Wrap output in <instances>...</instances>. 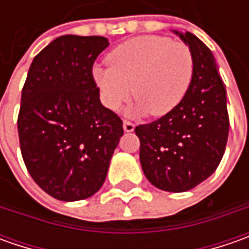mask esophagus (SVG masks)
<instances>
[{"label":"esophagus","mask_w":249,"mask_h":249,"mask_svg":"<svg viewBox=\"0 0 249 249\" xmlns=\"http://www.w3.org/2000/svg\"><path fill=\"white\" fill-rule=\"evenodd\" d=\"M123 130H124L126 133H131V131L134 130V124H133L131 122L124 120V122H123Z\"/></svg>","instance_id":"34e87169"}]
</instances>
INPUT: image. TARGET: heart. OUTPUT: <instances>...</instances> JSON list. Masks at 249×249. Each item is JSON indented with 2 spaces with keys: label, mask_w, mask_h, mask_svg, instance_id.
I'll return each instance as SVG.
<instances>
[{
  "label": "heart",
  "mask_w": 249,
  "mask_h": 249,
  "mask_svg": "<svg viewBox=\"0 0 249 249\" xmlns=\"http://www.w3.org/2000/svg\"><path fill=\"white\" fill-rule=\"evenodd\" d=\"M92 77L104 104L116 110L133 90L131 112L163 116L184 100L194 77V58L188 45L163 36H139L113 48Z\"/></svg>",
  "instance_id": "heart-1"
}]
</instances>
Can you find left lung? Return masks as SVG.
<instances>
[{"instance_id":"obj_1","label":"left lung","mask_w":249,"mask_h":249,"mask_svg":"<svg viewBox=\"0 0 249 249\" xmlns=\"http://www.w3.org/2000/svg\"><path fill=\"white\" fill-rule=\"evenodd\" d=\"M194 58V77L184 100L158 120L140 124V162L152 186L183 193L211 176L229 136L226 87L212 51L190 32L178 33Z\"/></svg>"}]
</instances>
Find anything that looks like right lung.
I'll return each mask as SVG.
<instances>
[{"mask_svg":"<svg viewBox=\"0 0 249 249\" xmlns=\"http://www.w3.org/2000/svg\"><path fill=\"white\" fill-rule=\"evenodd\" d=\"M109 45L101 36L66 34L34 56L18 116L24 165L47 194L80 201L100 190L123 122L100 101L92 77Z\"/></svg>","mask_w":249,"mask_h":249,"instance_id":"add662e5","label":"right lung"}]
</instances>
